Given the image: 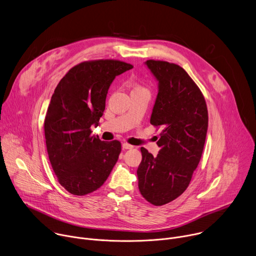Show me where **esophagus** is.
<instances>
[{
  "label": "esophagus",
  "instance_id": "obj_1",
  "mask_svg": "<svg viewBox=\"0 0 256 256\" xmlns=\"http://www.w3.org/2000/svg\"><path fill=\"white\" fill-rule=\"evenodd\" d=\"M122 148L126 149V150H130V149H132V148H134V146H132V144H128V142H124V144H122Z\"/></svg>",
  "mask_w": 256,
  "mask_h": 256
}]
</instances>
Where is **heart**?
Returning a JSON list of instances; mask_svg holds the SVG:
<instances>
[{
    "label": "heart",
    "mask_w": 256,
    "mask_h": 256,
    "mask_svg": "<svg viewBox=\"0 0 256 256\" xmlns=\"http://www.w3.org/2000/svg\"><path fill=\"white\" fill-rule=\"evenodd\" d=\"M136 89H138V88H136Z\"/></svg>",
    "instance_id": "obj_1"
}]
</instances>
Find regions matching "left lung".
Masks as SVG:
<instances>
[{
    "label": "left lung",
    "mask_w": 256,
    "mask_h": 256,
    "mask_svg": "<svg viewBox=\"0 0 256 256\" xmlns=\"http://www.w3.org/2000/svg\"><path fill=\"white\" fill-rule=\"evenodd\" d=\"M146 64L159 82L151 124L161 128L154 157L140 148L136 170L140 194L154 206L166 204L184 192L196 169L208 130L204 97L180 66L148 60Z\"/></svg>",
    "instance_id": "8db88e82"
}]
</instances>
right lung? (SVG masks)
I'll return each mask as SVG.
<instances>
[{"instance_id":"add662e5","label":"right lung","mask_w":256,"mask_h":256,"mask_svg":"<svg viewBox=\"0 0 256 256\" xmlns=\"http://www.w3.org/2000/svg\"><path fill=\"white\" fill-rule=\"evenodd\" d=\"M132 64L118 60H86L72 66L52 96L44 120L48 158L60 184L74 196L98 190L122 152L120 140L91 136L99 124L109 86Z\"/></svg>"}]
</instances>
